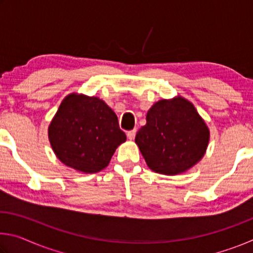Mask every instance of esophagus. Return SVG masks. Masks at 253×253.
I'll return each mask as SVG.
<instances>
[{"mask_svg": "<svg viewBox=\"0 0 253 253\" xmlns=\"http://www.w3.org/2000/svg\"><path fill=\"white\" fill-rule=\"evenodd\" d=\"M135 135H136V129H131V130H128L127 131V137H128V139H134V137H135Z\"/></svg>", "mask_w": 253, "mask_h": 253, "instance_id": "1", "label": "esophagus"}]
</instances>
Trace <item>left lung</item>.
Returning <instances> with one entry per match:
<instances>
[{
	"label": "left lung",
	"instance_id": "8db88e82",
	"mask_svg": "<svg viewBox=\"0 0 253 253\" xmlns=\"http://www.w3.org/2000/svg\"><path fill=\"white\" fill-rule=\"evenodd\" d=\"M146 122L135 142L154 172L183 173L203 157L209 128L190 101L182 97L157 101L148 110Z\"/></svg>",
	"mask_w": 253,
	"mask_h": 253
}]
</instances>
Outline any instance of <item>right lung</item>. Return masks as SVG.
Masks as SVG:
<instances>
[{
	"instance_id": "add662e5",
	"label": "right lung",
	"mask_w": 253,
	"mask_h": 253,
	"mask_svg": "<svg viewBox=\"0 0 253 253\" xmlns=\"http://www.w3.org/2000/svg\"><path fill=\"white\" fill-rule=\"evenodd\" d=\"M49 139L63 164L84 173H97L109 164L126 135L105 101L71 93L50 124Z\"/></svg>"
}]
</instances>
